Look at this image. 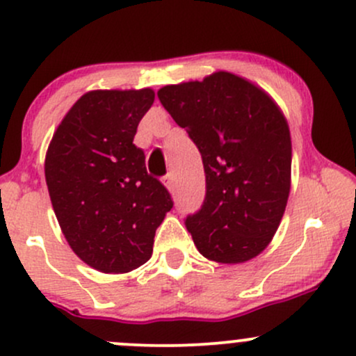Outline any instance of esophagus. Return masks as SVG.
Masks as SVG:
<instances>
[{"label":"esophagus","mask_w":356,"mask_h":356,"mask_svg":"<svg viewBox=\"0 0 356 356\" xmlns=\"http://www.w3.org/2000/svg\"><path fill=\"white\" fill-rule=\"evenodd\" d=\"M164 184H165V187L169 191H174V187H175V179H174V174H167L165 177H164Z\"/></svg>","instance_id":"esophagus-1"}]
</instances>
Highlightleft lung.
Masks as SVG:
<instances>
[{
    "label": "left lung",
    "instance_id": "left-lung-1",
    "mask_svg": "<svg viewBox=\"0 0 356 356\" xmlns=\"http://www.w3.org/2000/svg\"><path fill=\"white\" fill-rule=\"evenodd\" d=\"M157 95L202 157L206 197L184 219L195 248L218 263L257 256L275 236L289 195L291 137L281 110L227 72L167 85Z\"/></svg>",
    "mask_w": 356,
    "mask_h": 356
}]
</instances>
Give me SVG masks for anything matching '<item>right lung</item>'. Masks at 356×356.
Instances as JSON below:
<instances>
[{
    "label": "right lung",
    "instance_id": "1",
    "mask_svg": "<svg viewBox=\"0 0 356 356\" xmlns=\"http://www.w3.org/2000/svg\"><path fill=\"white\" fill-rule=\"evenodd\" d=\"M155 93H85L56 129L44 177L61 231L76 256L102 273H127L152 256L154 236L174 201L134 144Z\"/></svg>",
    "mask_w": 356,
    "mask_h": 356
}]
</instances>
